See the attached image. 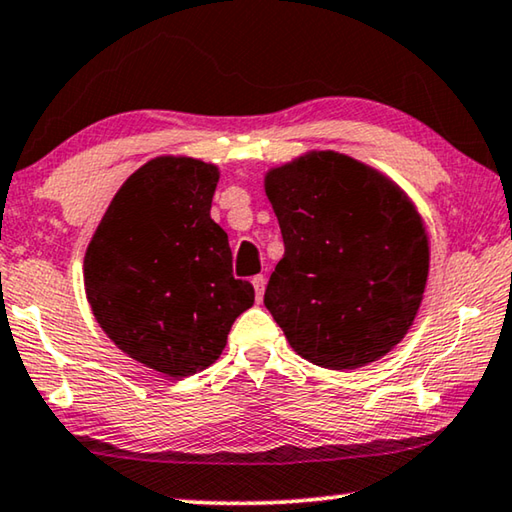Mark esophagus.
Here are the masks:
<instances>
[{"instance_id": "esophagus-1", "label": "esophagus", "mask_w": 512, "mask_h": 512, "mask_svg": "<svg viewBox=\"0 0 512 512\" xmlns=\"http://www.w3.org/2000/svg\"><path fill=\"white\" fill-rule=\"evenodd\" d=\"M253 287H255V296H257V300H262V296H264V287H266V278H264V275H255V278H253Z\"/></svg>"}]
</instances>
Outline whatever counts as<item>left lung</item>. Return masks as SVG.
<instances>
[{"label": "left lung", "instance_id": "1", "mask_svg": "<svg viewBox=\"0 0 512 512\" xmlns=\"http://www.w3.org/2000/svg\"><path fill=\"white\" fill-rule=\"evenodd\" d=\"M285 257L264 305L300 358L358 369L383 358L415 321L428 278V234L408 196L339 152H310L266 173Z\"/></svg>", "mask_w": 512, "mask_h": 512}]
</instances>
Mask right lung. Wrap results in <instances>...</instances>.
Returning <instances> with one entry per match:
<instances>
[{"label": "right lung", "mask_w": 512, "mask_h": 512, "mask_svg": "<svg viewBox=\"0 0 512 512\" xmlns=\"http://www.w3.org/2000/svg\"><path fill=\"white\" fill-rule=\"evenodd\" d=\"M218 168L157 157L113 196L84 257L100 328L129 358L170 378L207 369L234 319L255 303L234 280L227 234L209 209Z\"/></svg>", "instance_id": "right-lung-1"}]
</instances>
